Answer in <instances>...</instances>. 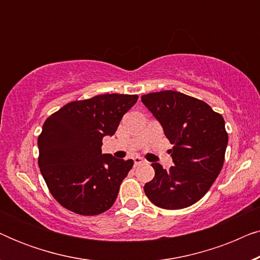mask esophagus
Returning <instances> with one entry per match:
<instances>
[{"label": "esophagus", "instance_id": "obj_1", "mask_svg": "<svg viewBox=\"0 0 260 260\" xmlns=\"http://www.w3.org/2000/svg\"><path fill=\"white\" fill-rule=\"evenodd\" d=\"M134 162H135V166H140L144 162V159L140 157V156H136V157H134Z\"/></svg>", "mask_w": 260, "mask_h": 260}]
</instances>
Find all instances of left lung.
I'll use <instances>...</instances> for the list:
<instances>
[{
  "instance_id": "left-lung-1",
  "label": "left lung",
  "mask_w": 260,
  "mask_h": 260,
  "mask_svg": "<svg viewBox=\"0 0 260 260\" xmlns=\"http://www.w3.org/2000/svg\"><path fill=\"white\" fill-rule=\"evenodd\" d=\"M173 148L174 166L152 163L155 177L144 186L149 200L165 209L189 207L205 197L221 172L229 135L222 116L197 98L176 91L142 95Z\"/></svg>"
}]
</instances>
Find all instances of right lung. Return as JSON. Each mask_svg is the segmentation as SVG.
Returning <instances> with one entry per match:
<instances>
[{"label": "right lung", "instance_id": "1", "mask_svg": "<svg viewBox=\"0 0 260 260\" xmlns=\"http://www.w3.org/2000/svg\"><path fill=\"white\" fill-rule=\"evenodd\" d=\"M136 94H99L72 102L49 116L39 136V167L49 191L62 207L97 215L115 204L133 159L102 154V141L113 136Z\"/></svg>", "mask_w": 260, "mask_h": 260}]
</instances>
